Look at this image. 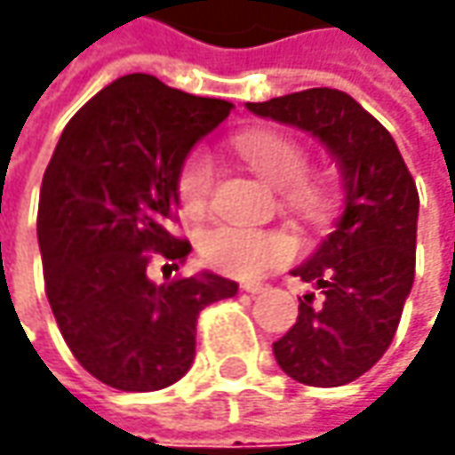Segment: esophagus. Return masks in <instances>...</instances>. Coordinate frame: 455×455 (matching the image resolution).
I'll use <instances>...</instances> for the list:
<instances>
[{
  "label": "esophagus",
  "instance_id": "obj_1",
  "mask_svg": "<svg viewBox=\"0 0 455 455\" xmlns=\"http://www.w3.org/2000/svg\"><path fill=\"white\" fill-rule=\"evenodd\" d=\"M263 289H266L263 283H243V291H248V293H260Z\"/></svg>",
  "mask_w": 455,
  "mask_h": 455
}]
</instances>
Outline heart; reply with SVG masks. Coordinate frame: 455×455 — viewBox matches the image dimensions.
Masks as SVG:
<instances>
[{
    "label": "heart",
    "mask_w": 455,
    "mask_h": 455,
    "mask_svg": "<svg viewBox=\"0 0 455 455\" xmlns=\"http://www.w3.org/2000/svg\"><path fill=\"white\" fill-rule=\"evenodd\" d=\"M233 151L273 189H286V202L304 218H322L326 192L316 182L304 180L308 156L304 147L278 132H245L230 141ZM215 182V166L207 154H192L180 172V202L192 218H200L207 207ZM202 258L228 275L253 278L268 266L289 258L291 240L275 230H258L243 225H215L200 240Z\"/></svg>",
    "instance_id": "heart-1"
}]
</instances>
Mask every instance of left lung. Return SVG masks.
I'll return each mask as SVG.
<instances>
[{
  "label": "left lung",
  "instance_id": "obj_1",
  "mask_svg": "<svg viewBox=\"0 0 455 455\" xmlns=\"http://www.w3.org/2000/svg\"><path fill=\"white\" fill-rule=\"evenodd\" d=\"M319 139L337 162L344 204L331 233L293 268L322 291L299 299V322L278 341V367L311 387H337L364 375L390 347L415 278L418 189L390 132L334 88L245 103Z\"/></svg>",
  "mask_w": 455,
  "mask_h": 455
}]
</instances>
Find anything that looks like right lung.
I'll return each instance as SVG.
<instances>
[{
    "label": "right lung",
    "instance_id": "add662e5",
    "mask_svg": "<svg viewBox=\"0 0 455 455\" xmlns=\"http://www.w3.org/2000/svg\"><path fill=\"white\" fill-rule=\"evenodd\" d=\"M233 103L169 88L147 73L108 83L65 126L37 212L44 293L80 364L124 393L174 385L195 359L197 316L237 293L200 271L149 278V253L174 268L192 245L169 233L180 172Z\"/></svg>",
    "mask_w": 455,
    "mask_h": 455
}]
</instances>
